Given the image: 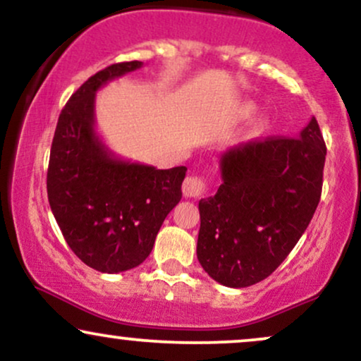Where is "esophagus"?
Returning a JSON list of instances; mask_svg holds the SVG:
<instances>
[{"instance_id":"34e87169","label":"esophagus","mask_w":361,"mask_h":361,"mask_svg":"<svg viewBox=\"0 0 361 361\" xmlns=\"http://www.w3.org/2000/svg\"><path fill=\"white\" fill-rule=\"evenodd\" d=\"M209 190V183L200 176H188L183 181V195L190 198L204 197Z\"/></svg>"}]
</instances>
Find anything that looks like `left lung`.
I'll list each match as a JSON object with an SVG mask.
<instances>
[{
  "label": "left lung",
  "mask_w": 361,
  "mask_h": 361,
  "mask_svg": "<svg viewBox=\"0 0 361 361\" xmlns=\"http://www.w3.org/2000/svg\"><path fill=\"white\" fill-rule=\"evenodd\" d=\"M324 161L326 144L314 117L299 137L256 139L224 152L222 185L198 202L202 268L233 288L270 276L316 212Z\"/></svg>",
  "instance_id": "left-lung-1"
}]
</instances>
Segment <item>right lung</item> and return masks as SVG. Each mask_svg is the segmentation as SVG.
Returning a JSON list of instances; mask_svg holds the SVG:
<instances>
[{"mask_svg":"<svg viewBox=\"0 0 361 361\" xmlns=\"http://www.w3.org/2000/svg\"><path fill=\"white\" fill-rule=\"evenodd\" d=\"M139 68L140 61L118 62L82 82L61 111L49 157V204L61 233L82 263L102 273L127 271L147 258L186 175L185 166L120 159L94 132L97 91Z\"/></svg>","mask_w":361,"mask_h":361,"instance_id":"obj_1","label":"right lung"}]
</instances>
